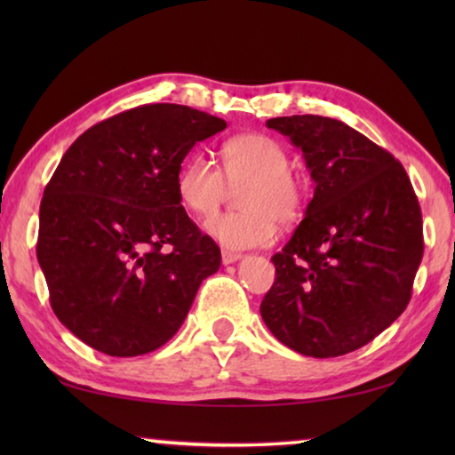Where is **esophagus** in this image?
Listing matches in <instances>:
<instances>
[{"label":"esophagus","instance_id":"1","mask_svg":"<svg viewBox=\"0 0 455 455\" xmlns=\"http://www.w3.org/2000/svg\"><path fill=\"white\" fill-rule=\"evenodd\" d=\"M240 259H242L240 252H232V251H223V252H221L223 265H234V263H238Z\"/></svg>","mask_w":455,"mask_h":455}]
</instances>
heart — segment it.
I'll return each mask as SVG.
<instances>
[{"label":"heart","instance_id":"1","mask_svg":"<svg viewBox=\"0 0 455 455\" xmlns=\"http://www.w3.org/2000/svg\"><path fill=\"white\" fill-rule=\"evenodd\" d=\"M221 172L207 155L195 153L178 172V196L195 215L207 217L221 207L228 186L243 184L234 213H221L204 221L207 232L221 246H267L275 240L277 221L291 226L300 220L307 188L290 170V155L282 142L265 134H240L220 148Z\"/></svg>","mask_w":455,"mask_h":455}]
</instances>
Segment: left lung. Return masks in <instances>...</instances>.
<instances>
[{
	"label": "left lung",
	"instance_id": "1",
	"mask_svg": "<svg viewBox=\"0 0 455 455\" xmlns=\"http://www.w3.org/2000/svg\"><path fill=\"white\" fill-rule=\"evenodd\" d=\"M307 161L315 195L282 252L260 316L283 346L313 358L354 352L408 307L422 260V215L406 170L347 124L267 120Z\"/></svg>",
	"mask_w": 455,
	"mask_h": 455
}]
</instances>
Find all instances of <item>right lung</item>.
<instances>
[{
    "label": "right lung",
    "mask_w": 455,
    "mask_h": 455,
    "mask_svg": "<svg viewBox=\"0 0 455 455\" xmlns=\"http://www.w3.org/2000/svg\"><path fill=\"white\" fill-rule=\"evenodd\" d=\"M221 117L140 105L80 134L43 192L36 259L61 325L109 356L172 339L221 251L186 215L178 172Z\"/></svg>",
    "instance_id": "right-lung-1"
}]
</instances>
